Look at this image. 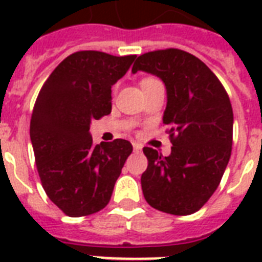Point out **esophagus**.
<instances>
[{"mask_svg": "<svg viewBox=\"0 0 262 262\" xmlns=\"http://www.w3.org/2000/svg\"><path fill=\"white\" fill-rule=\"evenodd\" d=\"M133 149H135V152H141V149H143V145L139 143H133Z\"/></svg>", "mask_w": 262, "mask_h": 262, "instance_id": "34e87169", "label": "esophagus"}]
</instances>
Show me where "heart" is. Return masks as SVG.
Listing matches in <instances>:
<instances>
[{"label":"heart","mask_w":262,"mask_h":262,"mask_svg":"<svg viewBox=\"0 0 262 262\" xmlns=\"http://www.w3.org/2000/svg\"><path fill=\"white\" fill-rule=\"evenodd\" d=\"M152 81H158V80L152 79V77H147V79H144L143 81H141V85H144V84H147V83H152Z\"/></svg>","instance_id":"heart-1"}]
</instances>
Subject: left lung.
Returning <instances> with one entry per match:
<instances>
[{
  "label": "left lung",
  "instance_id": "left-lung-1",
  "mask_svg": "<svg viewBox=\"0 0 262 262\" xmlns=\"http://www.w3.org/2000/svg\"><path fill=\"white\" fill-rule=\"evenodd\" d=\"M158 76L166 85L172 149L163 156L143 149L148 159L141 175L147 203L158 211L194 213L219 186L231 156L232 107L215 73L194 55L178 49L149 51L136 59L132 72Z\"/></svg>",
  "mask_w": 262,
  "mask_h": 262
}]
</instances>
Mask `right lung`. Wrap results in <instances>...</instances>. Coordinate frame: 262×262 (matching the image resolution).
Returning a JSON list of instances; mask_svg holds the SVG:
<instances>
[{
    "label": "right lung",
    "instance_id": "1",
    "mask_svg": "<svg viewBox=\"0 0 262 262\" xmlns=\"http://www.w3.org/2000/svg\"><path fill=\"white\" fill-rule=\"evenodd\" d=\"M136 55L77 51L43 84L31 117L30 136L42 186L68 216L92 215L106 207L127 156V140L95 145L92 119L111 113V87Z\"/></svg>",
    "mask_w": 262,
    "mask_h": 262
}]
</instances>
